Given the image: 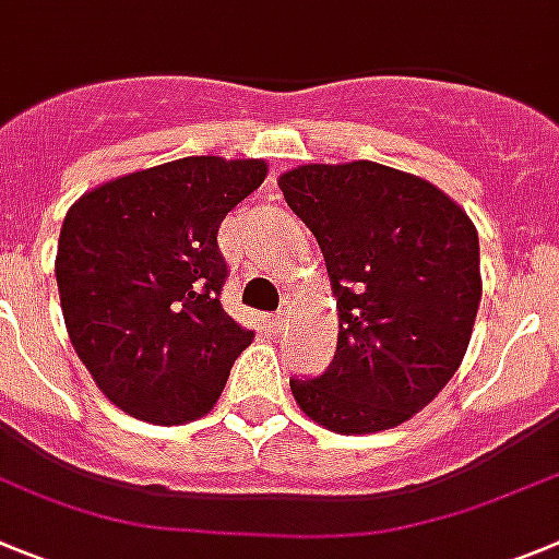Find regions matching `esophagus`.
I'll list each match as a JSON object with an SVG mask.
<instances>
[{
  "mask_svg": "<svg viewBox=\"0 0 559 559\" xmlns=\"http://www.w3.org/2000/svg\"><path fill=\"white\" fill-rule=\"evenodd\" d=\"M288 321H290V316H288V310H276L274 316H269V326L274 332H283L285 326H288Z\"/></svg>",
  "mask_w": 559,
  "mask_h": 559,
  "instance_id": "1",
  "label": "esophagus"
}]
</instances>
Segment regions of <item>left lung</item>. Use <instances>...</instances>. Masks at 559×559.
I'll use <instances>...</instances> for the list:
<instances>
[{"label":"left lung","instance_id":"8db88e82","mask_svg":"<svg viewBox=\"0 0 559 559\" xmlns=\"http://www.w3.org/2000/svg\"><path fill=\"white\" fill-rule=\"evenodd\" d=\"M276 182L319 240L337 310L335 360L319 380H290L296 404L337 435L409 421L468 349L477 227L432 182L382 163H305Z\"/></svg>","mask_w":559,"mask_h":559}]
</instances>
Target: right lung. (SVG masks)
Instances as JSON below:
<instances>
[{
  "instance_id": "right-lung-1",
  "label": "right lung",
  "mask_w": 559,
  "mask_h": 559,
  "mask_svg": "<svg viewBox=\"0 0 559 559\" xmlns=\"http://www.w3.org/2000/svg\"><path fill=\"white\" fill-rule=\"evenodd\" d=\"M265 174L258 157H179L107 179L66 213L55 258L66 330L96 388L127 416H204L254 341L218 299L227 263L216 238Z\"/></svg>"
}]
</instances>
